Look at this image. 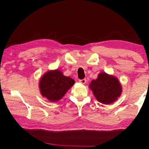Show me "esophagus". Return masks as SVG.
Returning <instances> with one entry per match:
<instances>
[{"label":"esophagus","mask_w":149,"mask_h":149,"mask_svg":"<svg viewBox=\"0 0 149 149\" xmlns=\"http://www.w3.org/2000/svg\"><path fill=\"white\" fill-rule=\"evenodd\" d=\"M86 82H87L86 79H83L79 80V83H80V84H86Z\"/></svg>","instance_id":"esophagus-1"}]
</instances>
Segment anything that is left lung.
<instances>
[{"label": "left lung", "mask_w": 149, "mask_h": 149, "mask_svg": "<svg viewBox=\"0 0 149 149\" xmlns=\"http://www.w3.org/2000/svg\"><path fill=\"white\" fill-rule=\"evenodd\" d=\"M89 87L98 101L104 104L116 101L122 91V85L117 77L105 72L100 73L97 79L91 82Z\"/></svg>", "instance_id": "left-lung-1"}]
</instances>
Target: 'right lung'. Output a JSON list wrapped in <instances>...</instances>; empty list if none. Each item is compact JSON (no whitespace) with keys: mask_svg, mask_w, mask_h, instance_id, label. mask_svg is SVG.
<instances>
[{"mask_svg":"<svg viewBox=\"0 0 149 149\" xmlns=\"http://www.w3.org/2000/svg\"><path fill=\"white\" fill-rule=\"evenodd\" d=\"M75 81L64 76L60 70H50L42 75L39 81V89L42 97L51 102H56L64 97L74 85Z\"/></svg>","mask_w":149,"mask_h":149,"instance_id":"right-lung-1","label":"right lung"}]
</instances>
